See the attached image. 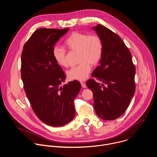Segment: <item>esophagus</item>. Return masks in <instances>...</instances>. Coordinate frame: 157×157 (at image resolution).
Returning a JSON list of instances; mask_svg holds the SVG:
<instances>
[{"mask_svg":"<svg viewBox=\"0 0 157 157\" xmlns=\"http://www.w3.org/2000/svg\"><path fill=\"white\" fill-rule=\"evenodd\" d=\"M81 84L82 87H83V88H86V84L84 82H81Z\"/></svg>","mask_w":157,"mask_h":157,"instance_id":"1","label":"esophagus"}]
</instances>
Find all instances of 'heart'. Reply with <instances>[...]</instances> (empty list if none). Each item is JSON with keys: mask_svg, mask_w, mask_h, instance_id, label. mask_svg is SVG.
Returning <instances> with one entry per match:
<instances>
[{"mask_svg": "<svg viewBox=\"0 0 157 157\" xmlns=\"http://www.w3.org/2000/svg\"><path fill=\"white\" fill-rule=\"evenodd\" d=\"M66 48L73 53H78V66L67 72V77L72 81H82L88 76L91 66L96 65L101 59L103 52L102 42L96 34L74 32L64 41ZM53 56L56 63L62 67L68 66L66 52L58 47L54 48Z\"/></svg>", "mask_w": 157, "mask_h": 157, "instance_id": "obj_1", "label": "heart"}]
</instances>
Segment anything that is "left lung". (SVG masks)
Masks as SVG:
<instances>
[{
  "mask_svg": "<svg viewBox=\"0 0 157 157\" xmlns=\"http://www.w3.org/2000/svg\"><path fill=\"white\" fill-rule=\"evenodd\" d=\"M101 38L103 52L100 65L92 76L105 84L89 79L96 114L105 121L115 120L127 109L135 93L136 68L131 53L120 36L102 25L92 27Z\"/></svg>",
  "mask_w": 157,
  "mask_h": 157,
  "instance_id": "8db88e82",
  "label": "left lung"
}]
</instances>
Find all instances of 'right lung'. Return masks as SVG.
Wrapping results in <instances>:
<instances>
[{
	"mask_svg": "<svg viewBox=\"0 0 157 157\" xmlns=\"http://www.w3.org/2000/svg\"><path fill=\"white\" fill-rule=\"evenodd\" d=\"M69 29H39L24 44L21 77L26 96L38 119L53 127L63 126L75 116L74 99L81 87L73 81L60 86L66 76L55 61V43Z\"/></svg>",
	"mask_w": 157,
	"mask_h": 157,
	"instance_id": "add662e5",
	"label": "right lung"
}]
</instances>
